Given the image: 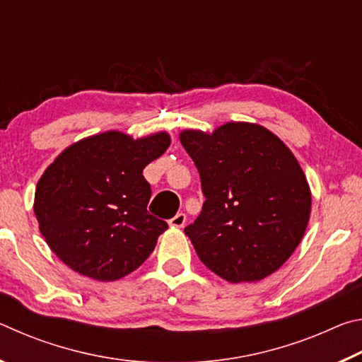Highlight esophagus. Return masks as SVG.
<instances>
[{"mask_svg": "<svg viewBox=\"0 0 362 362\" xmlns=\"http://www.w3.org/2000/svg\"><path fill=\"white\" fill-rule=\"evenodd\" d=\"M185 222H187V216L183 212H179L177 216H174L173 218L169 220V225L175 226V228H182V226L185 225Z\"/></svg>", "mask_w": 362, "mask_h": 362, "instance_id": "obj_1", "label": "esophagus"}]
</instances>
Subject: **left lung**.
I'll return each instance as SVG.
<instances>
[{
	"label": "left lung",
	"mask_w": 362,
	"mask_h": 362,
	"mask_svg": "<svg viewBox=\"0 0 362 362\" xmlns=\"http://www.w3.org/2000/svg\"><path fill=\"white\" fill-rule=\"evenodd\" d=\"M199 173L203 211L185 226L204 265L230 283L276 272L300 244L311 211L308 182L292 151L265 127L226 122L183 131Z\"/></svg>",
	"instance_id": "obj_1"
}]
</instances>
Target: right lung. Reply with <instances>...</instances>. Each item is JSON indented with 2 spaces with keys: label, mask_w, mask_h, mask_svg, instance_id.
<instances>
[{
  "label": "right lung",
  "mask_w": 362,
  "mask_h": 362,
  "mask_svg": "<svg viewBox=\"0 0 362 362\" xmlns=\"http://www.w3.org/2000/svg\"><path fill=\"white\" fill-rule=\"evenodd\" d=\"M169 145L166 132L134 140L108 131L60 153L35 193V216L52 252L97 281L142 265L168 228L146 209L151 188L142 173Z\"/></svg>",
  "instance_id": "right-lung-1"
}]
</instances>
